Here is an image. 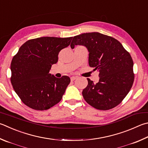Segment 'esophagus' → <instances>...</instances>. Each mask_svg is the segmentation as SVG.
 Here are the masks:
<instances>
[{"label":"esophagus","instance_id":"34e87169","mask_svg":"<svg viewBox=\"0 0 148 148\" xmlns=\"http://www.w3.org/2000/svg\"><path fill=\"white\" fill-rule=\"evenodd\" d=\"M76 78H77L76 76H72L71 77V81H74V80L76 79Z\"/></svg>","mask_w":148,"mask_h":148}]
</instances>
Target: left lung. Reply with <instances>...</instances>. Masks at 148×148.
<instances>
[{
	"instance_id": "1",
	"label": "left lung",
	"mask_w": 148,
	"mask_h": 148,
	"mask_svg": "<svg viewBox=\"0 0 148 148\" xmlns=\"http://www.w3.org/2000/svg\"><path fill=\"white\" fill-rule=\"evenodd\" d=\"M83 45L87 48L88 64L99 72V82L95 84L87 78L83 90L85 100L95 109L109 110L122 101L134 82L133 61L122 45L111 36L98 32L74 36L71 47Z\"/></svg>"
}]
</instances>
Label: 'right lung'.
Returning <instances> with one entry per match:
<instances>
[{"mask_svg": "<svg viewBox=\"0 0 148 148\" xmlns=\"http://www.w3.org/2000/svg\"><path fill=\"white\" fill-rule=\"evenodd\" d=\"M72 37H42L25 42L11 63L13 88L26 106L44 111L59 103L71 82L69 76L60 78L49 73L58 61L60 51L71 44Z\"/></svg>", "mask_w": 148, "mask_h": 148, "instance_id": "add662e5", "label": "right lung"}]
</instances>
